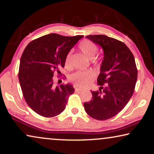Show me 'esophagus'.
Listing matches in <instances>:
<instances>
[{"instance_id":"34e87169","label":"esophagus","mask_w":154,"mask_h":154,"mask_svg":"<svg viewBox=\"0 0 154 154\" xmlns=\"http://www.w3.org/2000/svg\"><path fill=\"white\" fill-rule=\"evenodd\" d=\"M83 91V90L79 89V88H75V92H82Z\"/></svg>"}]
</instances>
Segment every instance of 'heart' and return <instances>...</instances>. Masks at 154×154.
Instances as JSON below:
<instances>
[{"instance_id": "1", "label": "heart", "mask_w": 154, "mask_h": 154, "mask_svg": "<svg viewBox=\"0 0 154 154\" xmlns=\"http://www.w3.org/2000/svg\"><path fill=\"white\" fill-rule=\"evenodd\" d=\"M80 50L83 54L89 59H93L98 52V47L95 43L91 41L84 40L79 44ZM71 53L67 54L65 58V66L69 68L71 66ZM96 75L92 71H78L72 74L69 77V79L75 85L79 88H87L92 83L95 78Z\"/></svg>"}]
</instances>
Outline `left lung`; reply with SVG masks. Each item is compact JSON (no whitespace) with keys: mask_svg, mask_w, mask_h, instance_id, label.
I'll return each mask as SVG.
<instances>
[{"mask_svg":"<svg viewBox=\"0 0 154 154\" xmlns=\"http://www.w3.org/2000/svg\"><path fill=\"white\" fill-rule=\"evenodd\" d=\"M103 49L104 58L97 83L99 91H91L92 98L84 103L86 113L98 120H106L119 113L133 94L137 80L134 56L125 44L106 35H88Z\"/></svg>","mask_w":154,"mask_h":154,"instance_id":"1","label":"left lung"}]
</instances>
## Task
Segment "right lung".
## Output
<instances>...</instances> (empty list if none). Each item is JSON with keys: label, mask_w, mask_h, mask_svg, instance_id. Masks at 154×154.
I'll return each instance as SVG.
<instances>
[{"label": "right lung", "mask_w": 154, "mask_h": 154, "mask_svg": "<svg viewBox=\"0 0 154 154\" xmlns=\"http://www.w3.org/2000/svg\"><path fill=\"white\" fill-rule=\"evenodd\" d=\"M83 37L49 34L26 47L18 77L26 102L37 114L52 118L64 110L75 89L69 83L55 87L53 77L55 72L61 74L60 69L64 66L67 54Z\"/></svg>", "instance_id": "add662e5"}]
</instances>
